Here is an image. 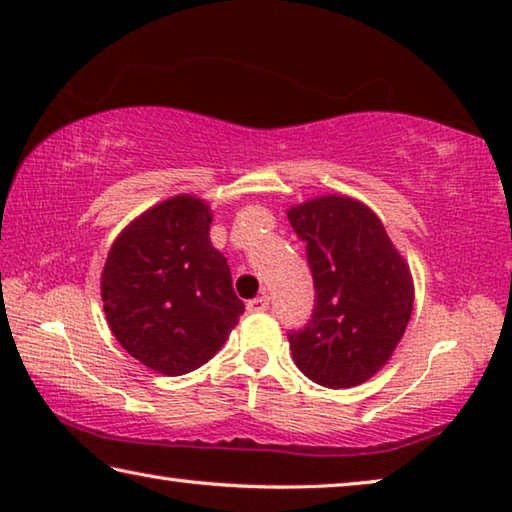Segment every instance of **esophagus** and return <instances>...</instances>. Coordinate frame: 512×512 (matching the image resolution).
Listing matches in <instances>:
<instances>
[{
	"mask_svg": "<svg viewBox=\"0 0 512 512\" xmlns=\"http://www.w3.org/2000/svg\"><path fill=\"white\" fill-rule=\"evenodd\" d=\"M268 302H271V300H268V296L264 293V296H257L253 300H248L246 307H248L250 314H259V311H266L268 309Z\"/></svg>",
	"mask_w": 512,
	"mask_h": 512,
	"instance_id": "esophagus-1",
	"label": "esophagus"
}]
</instances>
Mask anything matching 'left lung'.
<instances>
[{
    "label": "left lung",
    "mask_w": 512,
    "mask_h": 512,
    "mask_svg": "<svg viewBox=\"0 0 512 512\" xmlns=\"http://www.w3.org/2000/svg\"><path fill=\"white\" fill-rule=\"evenodd\" d=\"M307 244L316 305L289 334L296 366L325 388L359 386L386 366L413 311V275L366 203L327 194L287 210Z\"/></svg>",
    "instance_id": "1"
}]
</instances>
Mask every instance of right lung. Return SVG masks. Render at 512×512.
<instances>
[{
	"label": "right lung",
	"instance_id": "add662e5",
	"mask_svg": "<svg viewBox=\"0 0 512 512\" xmlns=\"http://www.w3.org/2000/svg\"><path fill=\"white\" fill-rule=\"evenodd\" d=\"M212 216L203 198L171 196L119 232L103 266L110 332L160 375L201 368L244 314L228 259L210 241Z\"/></svg>",
	"mask_w": 512,
	"mask_h": 512
}]
</instances>
